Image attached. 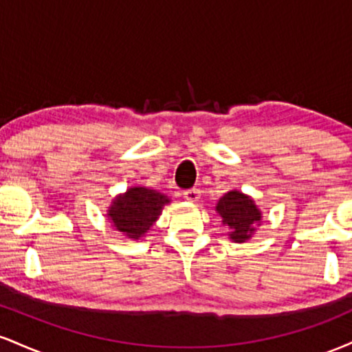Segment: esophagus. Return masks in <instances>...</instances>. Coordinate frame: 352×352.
Instances as JSON below:
<instances>
[{
	"label": "esophagus",
	"instance_id": "34e87169",
	"mask_svg": "<svg viewBox=\"0 0 352 352\" xmlns=\"http://www.w3.org/2000/svg\"><path fill=\"white\" fill-rule=\"evenodd\" d=\"M184 199L190 201V204H197L200 199V190L199 188H190L187 192H184Z\"/></svg>",
	"mask_w": 352,
	"mask_h": 352
}]
</instances>
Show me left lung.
<instances>
[{"label":"left lung","mask_w":352,"mask_h":352,"mask_svg":"<svg viewBox=\"0 0 352 352\" xmlns=\"http://www.w3.org/2000/svg\"><path fill=\"white\" fill-rule=\"evenodd\" d=\"M215 212L221 217V223L230 228L228 238L235 243H245L261 225L263 213L254 200L240 190H230L218 200Z\"/></svg>","instance_id":"obj_1"}]
</instances>
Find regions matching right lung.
<instances>
[{
  "label": "right lung",
  "instance_id": "add662e5",
  "mask_svg": "<svg viewBox=\"0 0 352 352\" xmlns=\"http://www.w3.org/2000/svg\"><path fill=\"white\" fill-rule=\"evenodd\" d=\"M170 199L151 187H131L112 199L107 208V220L120 235L129 240H140L159 220Z\"/></svg>",
  "mask_w": 352,
  "mask_h": 352
}]
</instances>
